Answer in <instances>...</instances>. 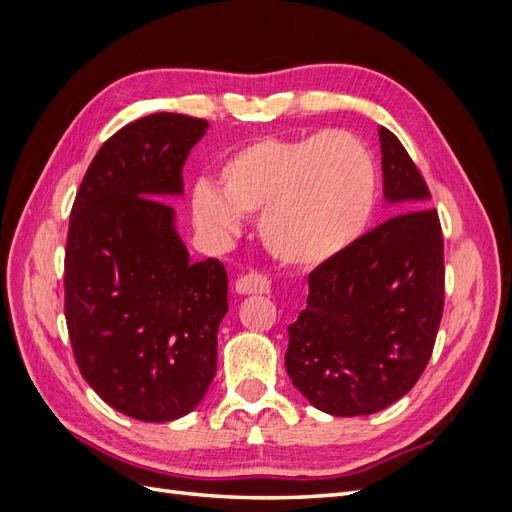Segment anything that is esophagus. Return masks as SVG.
<instances>
[{
    "label": "esophagus",
    "instance_id": "obj_1",
    "mask_svg": "<svg viewBox=\"0 0 512 512\" xmlns=\"http://www.w3.org/2000/svg\"><path fill=\"white\" fill-rule=\"evenodd\" d=\"M235 290L239 294H269L271 292V282L267 280L265 275L258 273H247L243 277H239Z\"/></svg>",
    "mask_w": 512,
    "mask_h": 512
}]
</instances>
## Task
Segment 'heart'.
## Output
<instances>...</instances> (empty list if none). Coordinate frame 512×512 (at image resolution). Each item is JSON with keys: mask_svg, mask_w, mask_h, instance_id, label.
Instances as JSON below:
<instances>
[{"mask_svg": "<svg viewBox=\"0 0 512 512\" xmlns=\"http://www.w3.org/2000/svg\"><path fill=\"white\" fill-rule=\"evenodd\" d=\"M378 207V168L348 132L258 138L222 162L218 190L198 183L196 226L211 237L237 235L243 215L260 213L269 254L297 269H316L361 241Z\"/></svg>", "mask_w": 512, "mask_h": 512, "instance_id": "b5f03b06", "label": "heart"}]
</instances>
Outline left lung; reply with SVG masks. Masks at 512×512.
<instances>
[{
  "mask_svg": "<svg viewBox=\"0 0 512 512\" xmlns=\"http://www.w3.org/2000/svg\"><path fill=\"white\" fill-rule=\"evenodd\" d=\"M384 200L404 211L309 273L288 327L286 371L314 408L374 414L425 371L444 307V241L429 190L399 138L380 128Z\"/></svg>",
  "mask_w": 512,
  "mask_h": 512,
  "instance_id": "left-lung-1",
  "label": "left lung"
}]
</instances>
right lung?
Returning a JSON list of instances; mask_svg holds the SVG:
<instances>
[{"mask_svg":"<svg viewBox=\"0 0 512 512\" xmlns=\"http://www.w3.org/2000/svg\"><path fill=\"white\" fill-rule=\"evenodd\" d=\"M209 123L153 113L128 123L91 160L70 213L66 324L76 365L108 406L166 423L203 401L228 312L220 260L190 262L164 196Z\"/></svg>","mask_w":512,"mask_h":512,"instance_id":"right-lung-1","label":"right lung"}]
</instances>
